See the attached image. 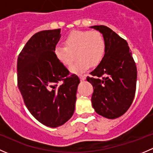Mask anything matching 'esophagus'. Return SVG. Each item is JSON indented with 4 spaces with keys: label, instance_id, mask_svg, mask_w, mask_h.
I'll return each instance as SVG.
<instances>
[{
    "label": "esophagus",
    "instance_id": "obj_1",
    "mask_svg": "<svg viewBox=\"0 0 153 153\" xmlns=\"http://www.w3.org/2000/svg\"><path fill=\"white\" fill-rule=\"evenodd\" d=\"M79 78L80 79H81V81H84V80H86L85 75H79Z\"/></svg>",
    "mask_w": 153,
    "mask_h": 153
}]
</instances>
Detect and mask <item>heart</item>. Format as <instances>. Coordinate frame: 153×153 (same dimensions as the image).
<instances>
[{"label":"heart","mask_w":153,"mask_h":153,"mask_svg":"<svg viewBox=\"0 0 153 153\" xmlns=\"http://www.w3.org/2000/svg\"><path fill=\"white\" fill-rule=\"evenodd\" d=\"M106 52V42L99 32L74 31L65 39V45H57L55 53L57 58L65 66H70L75 58H78L70 71L81 74L90 66L96 67L102 61Z\"/></svg>","instance_id":"obj_1"}]
</instances>
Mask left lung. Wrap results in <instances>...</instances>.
<instances>
[{"label":"left lung","instance_id":"left-lung-1","mask_svg":"<svg viewBox=\"0 0 153 153\" xmlns=\"http://www.w3.org/2000/svg\"><path fill=\"white\" fill-rule=\"evenodd\" d=\"M106 42L102 61L86 80L93 86L92 104L98 115L115 119L124 115L133 101L137 68L127 42L106 26H92Z\"/></svg>","mask_w":153,"mask_h":153}]
</instances>
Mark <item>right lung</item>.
<instances>
[{
	"mask_svg": "<svg viewBox=\"0 0 153 153\" xmlns=\"http://www.w3.org/2000/svg\"><path fill=\"white\" fill-rule=\"evenodd\" d=\"M61 29L44 30L31 37L18 58V86L25 105L40 123L49 127L65 124L75 111L80 79L69 76L55 48Z\"/></svg>",
	"mask_w": 153,
	"mask_h": 153,
	"instance_id": "obj_1",
	"label": "right lung"
}]
</instances>
